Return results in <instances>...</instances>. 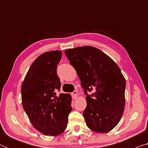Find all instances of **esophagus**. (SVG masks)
Returning <instances> with one entry per match:
<instances>
[{"instance_id":"esophagus-1","label":"esophagus","mask_w":148,"mask_h":148,"mask_svg":"<svg viewBox=\"0 0 148 148\" xmlns=\"http://www.w3.org/2000/svg\"><path fill=\"white\" fill-rule=\"evenodd\" d=\"M77 96H78V95H77V92L76 91H74L72 93V99H77Z\"/></svg>"}]
</instances>
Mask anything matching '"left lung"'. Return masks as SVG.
I'll use <instances>...</instances> for the list:
<instances>
[{
	"mask_svg": "<svg viewBox=\"0 0 148 148\" xmlns=\"http://www.w3.org/2000/svg\"><path fill=\"white\" fill-rule=\"evenodd\" d=\"M64 53L86 95L87 106L83 115L87 126L97 132L110 131L124 111L126 82L119 67L92 46L69 49Z\"/></svg>",
	"mask_w": 148,
	"mask_h": 148,
	"instance_id": "1",
	"label": "left lung"
}]
</instances>
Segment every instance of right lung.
<instances>
[{
  "label": "right lung",
  "instance_id": "1",
  "mask_svg": "<svg viewBox=\"0 0 148 148\" xmlns=\"http://www.w3.org/2000/svg\"><path fill=\"white\" fill-rule=\"evenodd\" d=\"M61 57L62 52L57 50L38 56L21 86L25 112L34 128L49 136H57L64 131L72 110L71 95H57L61 85L57 67Z\"/></svg>",
  "mask_w": 148,
  "mask_h": 148
}]
</instances>
